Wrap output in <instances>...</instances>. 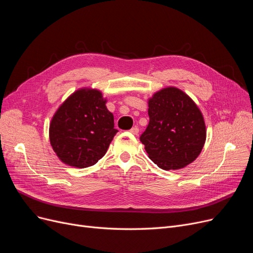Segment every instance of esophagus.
Wrapping results in <instances>:
<instances>
[{
	"instance_id": "obj_1",
	"label": "esophagus",
	"mask_w": 253,
	"mask_h": 253,
	"mask_svg": "<svg viewBox=\"0 0 253 253\" xmlns=\"http://www.w3.org/2000/svg\"><path fill=\"white\" fill-rule=\"evenodd\" d=\"M129 131H130L131 134L138 135V134H139V128H138V126H134V127H131V128L129 129Z\"/></svg>"
}]
</instances>
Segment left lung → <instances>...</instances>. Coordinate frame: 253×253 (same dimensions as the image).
<instances>
[{
    "instance_id": "1",
    "label": "left lung",
    "mask_w": 253,
    "mask_h": 253,
    "mask_svg": "<svg viewBox=\"0 0 253 253\" xmlns=\"http://www.w3.org/2000/svg\"><path fill=\"white\" fill-rule=\"evenodd\" d=\"M149 124L141 135L149 159L163 170L182 169L194 162L206 141V126L197 104L174 86L148 100Z\"/></svg>"
}]
</instances>
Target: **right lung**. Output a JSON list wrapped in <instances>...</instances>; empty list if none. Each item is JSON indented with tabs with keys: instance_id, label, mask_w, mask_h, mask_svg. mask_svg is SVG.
I'll use <instances>...</instances> for the list:
<instances>
[{
	"instance_id": "add662e5",
	"label": "right lung",
	"mask_w": 253,
	"mask_h": 253,
	"mask_svg": "<svg viewBox=\"0 0 253 253\" xmlns=\"http://www.w3.org/2000/svg\"><path fill=\"white\" fill-rule=\"evenodd\" d=\"M98 89L80 88L58 107L49 126L52 149L64 164L87 168L107 152L117 129Z\"/></svg>"
}]
</instances>
